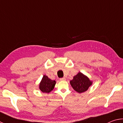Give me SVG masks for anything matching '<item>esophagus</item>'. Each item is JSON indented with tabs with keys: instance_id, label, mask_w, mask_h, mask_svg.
<instances>
[{
	"instance_id": "obj_1",
	"label": "esophagus",
	"mask_w": 123,
	"mask_h": 123,
	"mask_svg": "<svg viewBox=\"0 0 123 123\" xmlns=\"http://www.w3.org/2000/svg\"><path fill=\"white\" fill-rule=\"evenodd\" d=\"M60 80L61 81H64L66 80V79H65V78H60Z\"/></svg>"
}]
</instances>
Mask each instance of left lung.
Segmentation results:
<instances>
[{
	"label": "left lung",
	"mask_w": 123,
	"mask_h": 123,
	"mask_svg": "<svg viewBox=\"0 0 123 123\" xmlns=\"http://www.w3.org/2000/svg\"><path fill=\"white\" fill-rule=\"evenodd\" d=\"M70 84L77 92L83 93L88 89L92 85V82L86 76L79 72L74 76L73 79L70 81Z\"/></svg>",
	"instance_id": "obj_1"
}]
</instances>
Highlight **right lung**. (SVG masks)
<instances>
[{
	"label": "right lung",
	"mask_w": 123,
	"mask_h": 123,
	"mask_svg": "<svg viewBox=\"0 0 123 123\" xmlns=\"http://www.w3.org/2000/svg\"><path fill=\"white\" fill-rule=\"evenodd\" d=\"M56 84L55 80H52L46 75H44L39 84V89L44 93H49L53 90Z\"/></svg>",
	"instance_id": "1"
}]
</instances>
